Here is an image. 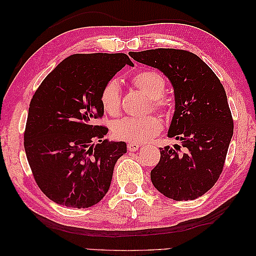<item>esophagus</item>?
Wrapping results in <instances>:
<instances>
[{
  "label": "esophagus",
  "instance_id": "obj_1",
  "mask_svg": "<svg viewBox=\"0 0 256 256\" xmlns=\"http://www.w3.org/2000/svg\"><path fill=\"white\" fill-rule=\"evenodd\" d=\"M140 148V144H138V143L135 142H129L128 143V150L129 152H136Z\"/></svg>",
  "mask_w": 256,
  "mask_h": 256
}]
</instances>
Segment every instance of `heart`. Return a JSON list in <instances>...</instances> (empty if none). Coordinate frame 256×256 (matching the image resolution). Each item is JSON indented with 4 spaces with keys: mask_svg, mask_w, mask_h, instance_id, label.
I'll return each mask as SVG.
<instances>
[{
    "mask_svg": "<svg viewBox=\"0 0 256 256\" xmlns=\"http://www.w3.org/2000/svg\"><path fill=\"white\" fill-rule=\"evenodd\" d=\"M132 82L152 100L155 110H163L166 102L162 96L166 92V79L155 71H142L132 76ZM121 88L118 79H110L104 82L100 92V102L104 110L110 115H116L120 112ZM162 129V121L157 116L124 118L114 126L116 138L130 142H146L158 134Z\"/></svg>",
    "mask_w": 256,
    "mask_h": 256,
    "instance_id": "obj_1",
    "label": "heart"
}]
</instances>
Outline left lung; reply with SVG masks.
<instances>
[{"mask_svg":"<svg viewBox=\"0 0 256 256\" xmlns=\"http://www.w3.org/2000/svg\"><path fill=\"white\" fill-rule=\"evenodd\" d=\"M134 60L160 70L174 93V113L168 136L180 141L160 148L150 172L157 190L174 200L206 194L222 174L233 136L226 92L214 72L198 56L176 48L129 52Z\"/></svg>","mask_w":256,"mask_h":256,"instance_id":"left-lung-1","label":"left lung"}]
</instances>
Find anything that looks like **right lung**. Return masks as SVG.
<instances>
[{
	"instance_id": "add662e5",
	"label": "right lung",
	"mask_w": 256,
	"mask_h": 256,
	"mask_svg": "<svg viewBox=\"0 0 256 256\" xmlns=\"http://www.w3.org/2000/svg\"><path fill=\"white\" fill-rule=\"evenodd\" d=\"M126 65L124 54H72L56 66L31 99L24 149L34 178L52 202L86 208L108 192L124 142L104 140L100 92Z\"/></svg>"
}]
</instances>
